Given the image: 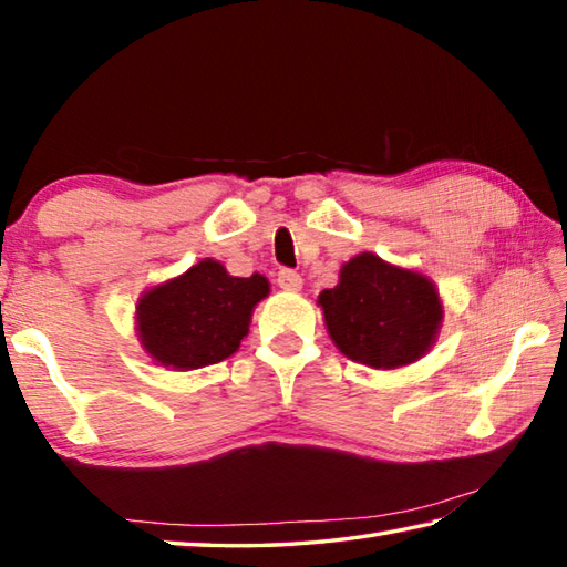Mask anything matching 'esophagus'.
<instances>
[{"label":"esophagus","mask_w":567,"mask_h":567,"mask_svg":"<svg viewBox=\"0 0 567 567\" xmlns=\"http://www.w3.org/2000/svg\"><path fill=\"white\" fill-rule=\"evenodd\" d=\"M277 285H280L282 290H300L302 277L297 275L295 270H280V272H277Z\"/></svg>","instance_id":"obj_1"}]
</instances>
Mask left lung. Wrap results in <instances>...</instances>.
Returning a JSON list of instances; mask_svg holds the SVG:
<instances>
[{"label": "left lung", "mask_w": 567, "mask_h": 567, "mask_svg": "<svg viewBox=\"0 0 567 567\" xmlns=\"http://www.w3.org/2000/svg\"><path fill=\"white\" fill-rule=\"evenodd\" d=\"M318 302L340 352L382 370L422 358L443 320V305L427 277L370 252L352 257L340 270V282L322 290Z\"/></svg>", "instance_id": "left-lung-1"}]
</instances>
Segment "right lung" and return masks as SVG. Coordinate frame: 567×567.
Wrapping results in <instances>:
<instances>
[{"mask_svg":"<svg viewBox=\"0 0 567 567\" xmlns=\"http://www.w3.org/2000/svg\"><path fill=\"white\" fill-rule=\"evenodd\" d=\"M270 285L262 275L233 277L215 260H203L142 297L137 330L155 362L197 370L229 358L249 328L255 305Z\"/></svg>","mask_w":567,"mask_h":567,"instance_id":"add662e5","label":"right lung"}]
</instances>
